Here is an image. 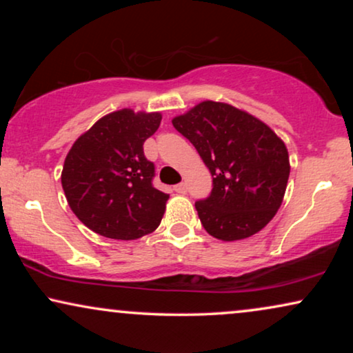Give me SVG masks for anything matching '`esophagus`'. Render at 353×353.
I'll return each mask as SVG.
<instances>
[{
  "instance_id": "obj_1",
  "label": "esophagus",
  "mask_w": 353,
  "mask_h": 353,
  "mask_svg": "<svg viewBox=\"0 0 353 353\" xmlns=\"http://www.w3.org/2000/svg\"><path fill=\"white\" fill-rule=\"evenodd\" d=\"M175 191L178 192V194H186L188 188H186L185 183H180V185H176V186H175Z\"/></svg>"
}]
</instances>
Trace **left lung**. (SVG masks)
<instances>
[{
	"label": "left lung",
	"mask_w": 353,
	"mask_h": 353,
	"mask_svg": "<svg viewBox=\"0 0 353 353\" xmlns=\"http://www.w3.org/2000/svg\"><path fill=\"white\" fill-rule=\"evenodd\" d=\"M172 123L214 176L210 196L196 202L207 233L239 241L265 228L281 207L291 172L283 139L252 114L216 101H202Z\"/></svg>",
	"instance_id": "obj_1"
}]
</instances>
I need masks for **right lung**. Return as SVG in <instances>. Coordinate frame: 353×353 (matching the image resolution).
<instances>
[{
	"mask_svg": "<svg viewBox=\"0 0 353 353\" xmlns=\"http://www.w3.org/2000/svg\"><path fill=\"white\" fill-rule=\"evenodd\" d=\"M161 112L120 109L101 117L67 152L61 183L81 223L104 238L132 241L152 233L168 194L152 186L154 163L143 144L157 132Z\"/></svg>",
	"mask_w": 353,
	"mask_h": 353,
	"instance_id": "right-lung-1",
	"label": "right lung"
}]
</instances>
